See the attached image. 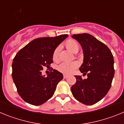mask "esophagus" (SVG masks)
<instances>
[{
  "mask_svg": "<svg viewBox=\"0 0 124 124\" xmlns=\"http://www.w3.org/2000/svg\"><path fill=\"white\" fill-rule=\"evenodd\" d=\"M63 78H64V79L67 78H68V76L66 75V74H63Z\"/></svg>",
  "mask_w": 124,
  "mask_h": 124,
  "instance_id": "1",
  "label": "esophagus"
}]
</instances>
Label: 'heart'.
<instances>
[{
  "mask_svg": "<svg viewBox=\"0 0 124 124\" xmlns=\"http://www.w3.org/2000/svg\"><path fill=\"white\" fill-rule=\"evenodd\" d=\"M66 47L70 50L73 53H77L79 49V45L78 43L74 40H70L67 41L66 43ZM61 47L60 46H58L54 50L53 54V59L55 61L60 60V54ZM79 64L77 61H63L58 66V70L61 73L66 74H71L75 69L78 67Z\"/></svg>",
  "mask_w": 124,
  "mask_h": 124,
  "instance_id": "heart-1",
  "label": "heart"
}]
</instances>
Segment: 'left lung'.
<instances>
[{"label": "left lung", "mask_w": 124, "mask_h": 124, "mask_svg": "<svg viewBox=\"0 0 124 124\" xmlns=\"http://www.w3.org/2000/svg\"><path fill=\"white\" fill-rule=\"evenodd\" d=\"M83 48V63L80 71L87 78L74 76L76 82L71 88L76 99L86 105L94 104L104 97L111 87L114 76V58L109 48L88 33L73 35Z\"/></svg>", "instance_id": "1"}]
</instances>
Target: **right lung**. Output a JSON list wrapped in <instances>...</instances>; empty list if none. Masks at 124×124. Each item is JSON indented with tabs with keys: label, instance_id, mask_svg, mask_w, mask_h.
Returning a JSON list of instances; mask_svg holds the SVG:
<instances>
[{
	"label": "right lung",
	"instance_id": "right-lung-1",
	"mask_svg": "<svg viewBox=\"0 0 124 124\" xmlns=\"http://www.w3.org/2000/svg\"><path fill=\"white\" fill-rule=\"evenodd\" d=\"M68 36L37 38L17 53L13 60L12 75L18 94L26 102L39 106L53 96L57 84L63 79V74L53 70L45 76L41 71L44 67H50L54 50Z\"/></svg>",
	"mask_w": 124,
	"mask_h": 124
}]
</instances>
